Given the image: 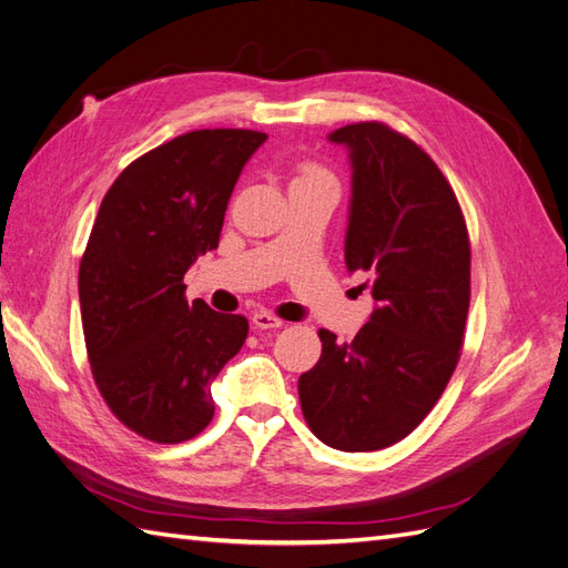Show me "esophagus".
I'll list each match as a JSON object with an SVG mask.
<instances>
[{
  "instance_id": "obj_1",
  "label": "esophagus",
  "mask_w": 568,
  "mask_h": 568,
  "mask_svg": "<svg viewBox=\"0 0 568 568\" xmlns=\"http://www.w3.org/2000/svg\"><path fill=\"white\" fill-rule=\"evenodd\" d=\"M282 324H284L282 317H277L274 313H267V311H257L253 315V326H255V329H280Z\"/></svg>"
}]
</instances>
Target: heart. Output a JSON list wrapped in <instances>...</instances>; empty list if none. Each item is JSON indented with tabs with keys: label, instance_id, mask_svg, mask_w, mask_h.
I'll list each match as a JSON object with an SVG mask.
<instances>
[{
	"label": "heart",
	"instance_id": "heart-1",
	"mask_svg": "<svg viewBox=\"0 0 568 568\" xmlns=\"http://www.w3.org/2000/svg\"><path fill=\"white\" fill-rule=\"evenodd\" d=\"M317 180H334L329 170H324L317 163H301L296 168V178L294 184H303V182H317Z\"/></svg>",
	"mask_w": 568,
	"mask_h": 568
}]
</instances>
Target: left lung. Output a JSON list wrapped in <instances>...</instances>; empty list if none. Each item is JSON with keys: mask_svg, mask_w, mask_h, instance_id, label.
<instances>
[{"mask_svg": "<svg viewBox=\"0 0 568 568\" xmlns=\"http://www.w3.org/2000/svg\"><path fill=\"white\" fill-rule=\"evenodd\" d=\"M353 182L346 267L376 301L351 343L320 329L322 355L301 374L311 432L343 453L403 440L457 367L469 313L471 248L450 182L424 149L384 123L338 128Z\"/></svg>", "mask_w": 568, "mask_h": 568, "instance_id": "left-lung-1", "label": "left lung"}]
</instances>
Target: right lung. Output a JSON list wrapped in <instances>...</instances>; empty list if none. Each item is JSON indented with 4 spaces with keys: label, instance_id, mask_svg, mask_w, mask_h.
<instances>
[{
    "label": "right lung",
    "instance_id": "1",
    "mask_svg": "<svg viewBox=\"0 0 568 568\" xmlns=\"http://www.w3.org/2000/svg\"><path fill=\"white\" fill-rule=\"evenodd\" d=\"M267 140L194 130L132 161L111 184L80 261L82 332L99 393L153 443L213 419L211 384L242 351L248 320L186 303L184 272L217 248L234 184Z\"/></svg>",
    "mask_w": 568,
    "mask_h": 568
}]
</instances>
